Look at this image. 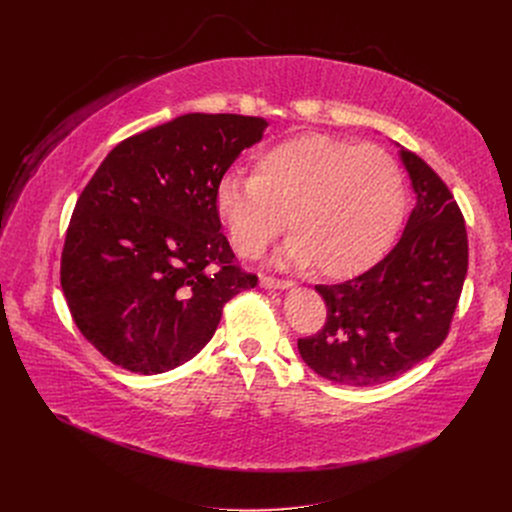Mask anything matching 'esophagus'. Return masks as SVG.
I'll use <instances>...</instances> for the list:
<instances>
[{"label": "esophagus", "instance_id": "1", "mask_svg": "<svg viewBox=\"0 0 512 512\" xmlns=\"http://www.w3.org/2000/svg\"><path fill=\"white\" fill-rule=\"evenodd\" d=\"M259 284H261L263 288H274V290H288V288L294 286V282H290V280H278V278H274V276H261V278H259Z\"/></svg>", "mask_w": 512, "mask_h": 512}]
</instances>
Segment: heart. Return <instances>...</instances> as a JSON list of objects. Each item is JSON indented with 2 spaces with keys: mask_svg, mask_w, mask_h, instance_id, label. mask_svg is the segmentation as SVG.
<instances>
[{
  "mask_svg": "<svg viewBox=\"0 0 512 512\" xmlns=\"http://www.w3.org/2000/svg\"><path fill=\"white\" fill-rule=\"evenodd\" d=\"M407 191L398 161L375 145L297 134L255 157L253 176L224 174L215 211L232 247L259 257L288 228L284 257L328 278L355 276L394 242Z\"/></svg>",
  "mask_w": 512,
  "mask_h": 512,
  "instance_id": "heart-1",
  "label": "heart"
}]
</instances>
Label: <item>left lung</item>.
<instances>
[{"label": "left lung", "instance_id": "obj_1", "mask_svg": "<svg viewBox=\"0 0 512 512\" xmlns=\"http://www.w3.org/2000/svg\"><path fill=\"white\" fill-rule=\"evenodd\" d=\"M415 207L394 249L365 274L315 290L328 317L299 338L303 361L342 386L386 384L446 340L469 265L465 218L448 186L413 151L400 147Z\"/></svg>", "mask_w": 512, "mask_h": 512}]
</instances>
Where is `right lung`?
Returning <instances> with one entry per match:
<instances>
[{
  "mask_svg": "<svg viewBox=\"0 0 512 512\" xmlns=\"http://www.w3.org/2000/svg\"><path fill=\"white\" fill-rule=\"evenodd\" d=\"M265 128L255 116L184 114L101 161L72 211L60 282L107 361L143 375L191 361L224 305L257 286L220 232L215 186Z\"/></svg>",
  "mask_w": 512,
  "mask_h": 512,
  "instance_id": "right-lung-1",
  "label": "right lung"
}]
</instances>
